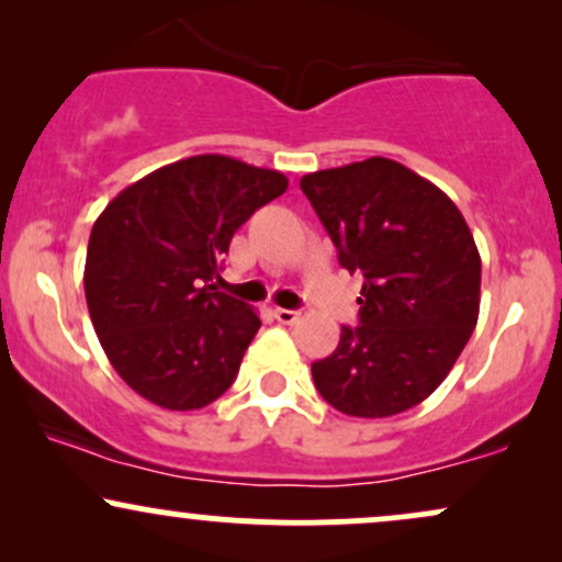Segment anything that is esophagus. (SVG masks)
<instances>
[{
	"label": "esophagus",
	"mask_w": 562,
	"mask_h": 562,
	"mask_svg": "<svg viewBox=\"0 0 562 562\" xmlns=\"http://www.w3.org/2000/svg\"><path fill=\"white\" fill-rule=\"evenodd\" d=\"M274 319L280 325H295L301 319V312H295V308H274Z\"/></svg>",
	"instance_id": "esophagus-1"
}]
</instances>
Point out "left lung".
<instances>
[{
    "label": "left lung",
    "mask_w": 562,
    "mask_h": 562,
    "mask_svg": "<svg viewBox=\"0 0 562 562\" xmlns=\"http://www.w3.org/2000/svg\"><path fill=\"white\" fill-rule=\"evenodd\" d=\"M303 195L362 274L359 325L340 327L312 364L327 404L351 417H391L428 398L470 340L481 306V256L460 209L389 158L306 173Z\"/></svg>",
    "instance_id": "8db88e82"
}]
</instances>
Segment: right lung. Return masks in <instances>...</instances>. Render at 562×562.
I'll return each instance as SVG.
<instances>
[{
    "mask_svg": "<svg viewBox=\"0 0 562 562\" xmlns=\"http://www.w3.org/2000/svg\"><path fill=\"white\" fill-rule=\"evenodd\" d=\"M288 190L285 173L195 156L121 190L89 235L83 293L128 389L164 409H200L235 383L259 314L214 277L237 229Z\"/></svg>",
    "mask_w": 562,
    "mask_h": 562,
    "instance_id": "add662e5",
    "label": "right lung"
}]
</instances>
